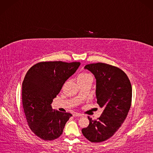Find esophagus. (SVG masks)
<instances>
[{
	"label": "esophagus",
	"mask_w": 153,
	"mask_h": 153,
	"mask_svg": "<svg viewBox=\"0 0 153 153\" xmlns=\"http://www.w3.org/2000/svg\"><path fill=\"white\" fill-rule=\"evenodd\" d=\"M73 116H78V117H80V116H82V114H81L77 113V112H74V113L73 114Z\"/></svg>",
	"instance_id": "1"
}]
</instances>
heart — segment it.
Returning a JSON list of instances; mask_svg holds the SVG:
<instances>
[{
  "mask_svg": "<svg viewBox=\"0 0 153 153\" xmlns=\"http://www.w3.org/2000/svg\"><path fill=\"white\" fill-rule=\"evenodd\" d=\"M89 76H90V75L88 74H85V73L81 74L79 75L78 77H77V78H83V77H85Z\"/></svg>",
  "mask_w": 153,
  "mask_h": 153,
  "instance_id": "b5f03b06",
  "label": "heart"
}]
</instances>
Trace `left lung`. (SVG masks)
Listing matches in <instances>:
<instances>
[{
    "label": "left lung",
    "instance_id": "obj_1",
    "mask_svg": "<svg viewBox=\"0 0 153 153\" xmlns=\"http://www.w3.org/2000/svg\"><path fill=\"white\" fill-rule=\"evenodd\" d=\"M84 68L95 77L96 99L104 110L97 120L88 118L89 124L82 131L89 141L102 142L113 136L128 115L131 103V85L122 70L111 65L99 62L87 64Z\"/></svg>",
    "mask_w": 153,
    "mask_h": 153
}]
</instances>
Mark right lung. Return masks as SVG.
I'll list each match as a JSON object with an SVG mask.
<instances>
[{
    "label": "right lung",
    "instance_id": "add662e5",
    "mask_svg": "<svg viewBox=\"0 0 153 153\" xmlns=\"http://www.w3.org/2000/svg\"><path fill=\"white\" fill-rule=\"evenodd\" d=\"M79 65L76 62H43L35 64L25 75L22 83L25 115L32 131L43 140L59 137L72 116L53 109L51 103Z\"/></svg>",
    "mask_w": 153,
    "mask_h": 153
}]
</instances>
